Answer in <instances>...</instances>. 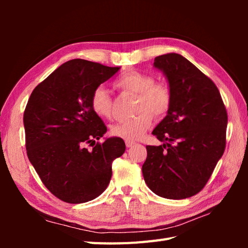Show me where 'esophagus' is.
<instances>
[{
	"label": "esophagus",
	"mask_w": 248,
	"mask_h": 248,
	"mask_svg": "<svg viewBox=\"0 0 248 248\" xmlns=\"http://www.w3.org/2000/svg\"><path fill=\"white\" fill-rule=\"evenodd\" d=\"M135 144H136V143H135L134 140H125V146H127L128 148H129V147H132V146L135 145Z\"/></svg>",
	"instance_id": "34e87169"
}]
</instances>
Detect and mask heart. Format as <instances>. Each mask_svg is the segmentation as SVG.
Instances as JSON below:
<instances>
[{"label":"heart","mask_w":248,"mask_h":248,"mask_svg":"<svg viewBox=\"0 0 248 248\" xmlns=\"http://www.w3.org/2000/svg\"><path fill=\"white\" fill-rule=\"evenodd\" d=\"M115 87L123 93L136 94L134 117L119 121L110 127V134L127 140H138L152 123V115L163 118L170 112L172 104V91L165 82H155L154 76L131 70L115 82ZM92 109L102 118L112 117L113 98L103 86L94 88L91 97Z\"/></svg>","instance_id":"heart-1"}]
</instances>
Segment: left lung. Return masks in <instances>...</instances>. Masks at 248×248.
I'll return each mask as SVG.
<instances>
[{
	"label": "left lung",
	"mask_w": 248,
	"mask_h": 248,
	"mask_svg": "<svg viewBox=\"0 0 248 248\" xmlns=\"http://www.w3.org/2000/svg\"><path fill=\"white\" fill-rule=\"evenodd\" d=\"M172 104L152 134L163 145L146 146L143 176L155 194L167 199L194 196L209 181L226 147L227 110L211 78L177 53L156 56Z\"/></svg>",
	"instance_id": "1"
}]
</instances>
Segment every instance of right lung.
Here are the masks:
<instances>
[{
    "mask_svg": "<svg viewBox=\"0 0 248 248\" xmlns=\"http://www.w3.org/2000/svg\"><path fill=\"white\" fill-rule=\"evenodd\" d=\"M118 70L71 60L31 93L23 115L26 154L45 186L62 202L82 203L101 195L112 162L125 150L120 138L96 143L108 129L91 107L94 88Z\"/></svg>",
    "mask_w": 248,
    "mask_h": 248,
    "instance_id": "right-lung-1",
    "label": "right lung"
}]
</instances>
